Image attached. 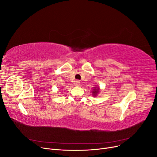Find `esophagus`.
<instances>
[{"label":"esophagus","mask_w":157,"mask_h":157,"mask_svg":"<svg viewBox=\"0 0 157 157\" xmlns=\"http://www.w3.org/2000/svg\"><path fill=\"white\" fill-rule=\"evenodd\" d=\"M80 81H79V80H77V81H76L75 82V84L76 85H77V86H80Z\"/></svg>","instance_id":"esophagus-1"}]
</instances>
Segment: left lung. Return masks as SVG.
<instances>
[{"instance_id": "8db88e82", "label": "left lung", "mask_w": 157, "mask_h": 157, "mask_svg": "<svg viewBox=\"0 0 157 157\" xmlns=\"http://www.w3.org/2000/svg\"><path fill=\"white\" fill-rule=\"evenodd\" d=\"M99 91H100V88H99V86H98L97 85H95V87L93 88L92 94L93 95L94 97H96L98 96V94H99Z\"/></svg>"}]
</instances>
